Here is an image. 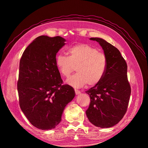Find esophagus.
<instances>
[{
	"instance_id": "obj_1",
	"label": "esophagus",
	"mask_w": 148,
	"mask_h": 148,
	"mask_svg": "<svg viewBox=\"0 0 148 148\" xmlns=\"http://www.w3.org/2000/svg\"><path fill=\"white\" fill-rule=\"evenodd\" d=\"M74 90H75V93L76 95H79V94H81V92L80 90H79L74 89Z\"/></svg>"
}]
</instances>
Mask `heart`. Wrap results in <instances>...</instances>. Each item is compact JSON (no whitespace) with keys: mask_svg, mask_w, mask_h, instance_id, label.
Returning a JSON list of instances; mask_svg holds the SVG:
<instances>
[{"mask_svg":"<svg viewBox=\"0 0 148 148\" xmlns=\"http://www.w3.org/2000/svg\"><path fill=\"white\" fill-rule=\"evenodd\" d=\"M69 56L58 53L55 62L60 74L69 77L76 67L77 73L67 80V83L75 88L88 84L93 86L102 80L107 68V58L104 53L89 44H77L68 51Z\"/></svg>","mask_w":148,"mask_h":148,"instance_id":"1","label":"heart"}]
</instances>
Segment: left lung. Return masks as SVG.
Masks as SVG:
<instances>
[{
    "label": "left lung",
    "instance_id": "left-lung-1",
    "mask_svg": "<svg viewBox=\"0 0 148 148\" xmlns=\"http://www.w3.org/2000/svg\"><path fill=\"white\" fill-rule=\"evenodd\" d=\"M90 40L102 47L108 64L102 80L86 91L90 99L86 114L93 125L109 128L117 124L127 110L131 92L127 64L119 50L111 44L99 38Z\"/></svg>",
    "mask_w": 148,
    "mask_h": 148
}]
</instances>
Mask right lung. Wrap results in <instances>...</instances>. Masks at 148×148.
<instances>
[{"label": "right lung", "mask_w": 148, "mask_h": 148, "mask_svg": "<svg viewBox=\"0 0 148 148\" xmlns=\"http://www.w3.org/2000/svg\"><path fill=\"white\" fill-rule=\"evenodd\" d=\"M65 40L40 36L23 52L17 90L19 104L32 125L42 130L55 128L65 106L75 97L74 89L63 84L55 58Z\"/></svg>", "instance_id": "obj_1"}]
</instances>
